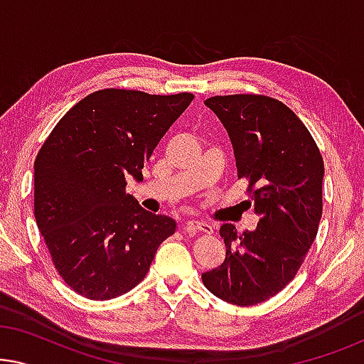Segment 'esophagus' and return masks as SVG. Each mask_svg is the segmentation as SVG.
Masks as SVG:
<instances>
[{
    "instance_id": "obj_1",
    "label": "esophagus",
    "mask_w": 364,
    "mask_h": 364,
    "mask_svg": "<svg viewBox=\"0 0 364 364\" xmlns=\"http://www.w3.org/2000/svg\"><path fill=\"white\" fill-rule=\"evenodd\" d=\"M186 232L187 233H198V232H202V233H207V235H212L213 233V227L210 225V223H207V222H197V220H188L187 223H186Z\"/></svg>"
}]
</instances>
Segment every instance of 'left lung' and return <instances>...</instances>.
<instances>
[{
	"instance_id": "8db88e82",
	"label": "left lung",
	"mask_w": 364,
	"mask_h": 364,
	"mask_svg": "<svg viewBox=\"0 0 364 364\" xmlns=\"http://www.w3.org/2000/svg\"><path fill=\"white\" fill-rule=\"evenodd\" d=\"M225 126L238 178L248 182L255 212L253 232L223 223L227 255L202 282L220 300L238 306L275 296L300 270L323 213V157L300 117L262 94L213 96L205 101Z\"/></svg>"
}]
</instances>
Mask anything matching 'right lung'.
Listing matches in <instances>:
<instances>
[{
  "label": "right lung",
  "instance_id": "add662e5",
  "mask_svg": "<svg viewBox=\"0 0 364 364\" xmlns=\"http://www.w3.org/2000/svg\"><path fill=\"white\" fill-rule=\"evenodd\" d=\"M134 89H102L64 114L34 161V217L68 287L89 300L121 296L144 280L176 222L126 193L192 102Z\"/></svg>",
  "mask_w": 364,
  "mask_h": 364
}]
</instances>
